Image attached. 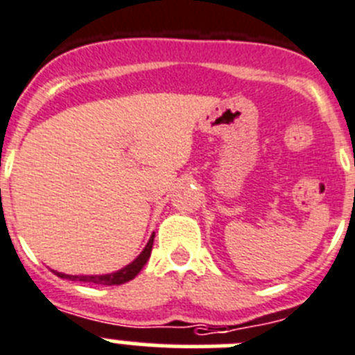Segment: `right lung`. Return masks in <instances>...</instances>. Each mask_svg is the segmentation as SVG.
Masks as SVG:
<instances>
[{"label":"right lung","mask_w":355,"mask_h":355,"mask_svg":"<svg viewBox=\"0 0 355 355\" xmlns=\"http://www.w3.org/2000/svg\"><path fill=\"white\" fill-rule=\"evenodd\" d=\"M154 237L155 233L150 237V241L146 242L145 249L138 254L136 260L130 261L129 265H125L123 269L116 270V272L111 274H94V276H70V274L56 272V276H60L62 279H70V281H83V283H94V285H123L127 281L134 279L138 276L139 270L145 267V263L148 261L150 253H152V245H154Z\"/></svg>","instance_id":"1"}]
</instances>
